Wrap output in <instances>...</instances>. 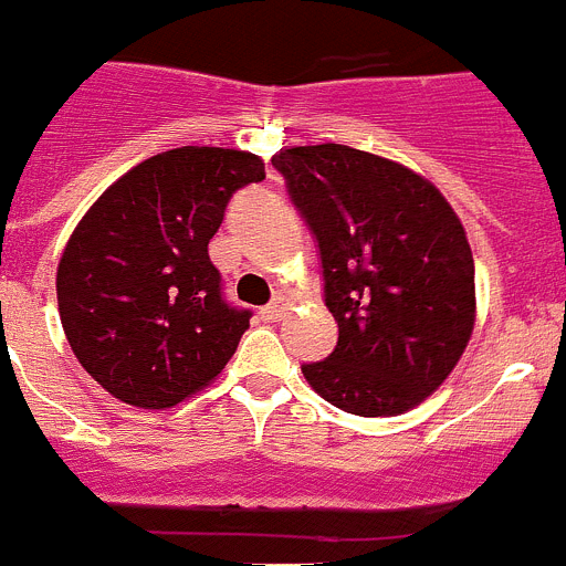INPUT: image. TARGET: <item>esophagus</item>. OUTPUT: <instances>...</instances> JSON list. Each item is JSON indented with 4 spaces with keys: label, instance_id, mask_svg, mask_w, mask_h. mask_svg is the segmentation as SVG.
I'll return each instance as SVG.
<instances>
[{
    "label": "esophagus",
    "instance_id": "obj_1",
    "mask_svg": "<svg viewBox=\"0 0 566 566\" xmlns=\"http://www.w3.org/2000/svg\"><path fill=\"white\" fill-rule=\"evenodd\" d=\"M260 317L266 319V323H277V319L286 317V303L283 300H272L269 306L260 308Z\"/></svg>",
    "mask_w": 566,
    "mask_h": 566
}]
</instances>
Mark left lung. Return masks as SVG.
<instances>
[{"instance_id": "left-lung-1", "label": "left lung", "mask_w": 566, "mask_h": 566, "mask_svg": "<svg viewBox=\"0 0 566 566\" xmlns=\"http://www.w3.org/2000/svg\"><path fill=\"white\" fill-rule=\"evenodd\" d=\"M272 164L317 243L339 328L303 377L345 413L408 411L473 332V254L457 212L417 172L345 144L283 149Z\"/></svg>"}]
</instances>
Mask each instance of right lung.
<instances>
[{"label": "right lung", "instance_id": "obj_1", "mask_svg": "<svg viewBox=\"0 0 566 566\" xmlns=\"http://www.w3.org/2000/svg\"><path fill=\"white\" fill-rule=\"evenodd\" d=\"M266 178L252 153L181 147L113 184L70 234L59 314L84 371L127 405L169 408L223 371L249 328L209 240L238 189Z\"/></svg>", "mask_w": 566, "mask_h": 566}]
</instances>
